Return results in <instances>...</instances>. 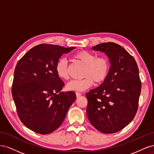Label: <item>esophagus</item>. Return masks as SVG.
<instances>
[{"mask_svg":"<svg viewBox=\"0 0 154 154\" xmlns=\"http://www.w3.org/2000/svg\"><path fill=\"white\" fill-rule=\"evenodd\" d=\"M81 95H82V94L80 93H79V92H77V93H76V97H77V98L79 97H81Z\"/></svg>","mask_w":154,"mask_h":154,"instance_id":"obj_1","label":"esophagus"}]
</instances>
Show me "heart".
<instances>
[{"mask_svg": "<svg viewBox=\"0 0 154 154\" xmlns=\"http://www.w3.org/2000/svg\"><path fill=\"white\" fill-rule=\"evenodd\" d=\"M75 60L83 64L84 68L80 80H72L66 84L67 90L73 91H83L96 83H101L106 80L110 69V63L105 56L97 57L96 54L86 51H80L73 55ZM57 76L63 80L69 78L68 63L65 59H59L55 67Z\"/></svg>", "mask_w": 154, "mask_h": 154, "instance_id": "1", "label": "heart"}]
</instances>
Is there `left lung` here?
<instances>
[{"label": "left lung", "instance_id": "1", "mask_svg": "<svg viewBox=\"0 0 154 154\" xmlns=\"http://www.w3.org/2000/svg\"><path fill=\"white\" fill-rule=\"evenodd\" d=\"M92 49L105 53L111 66L103 83L86 93L87 116L98 131L112 134L136 115L141 89L139 69L134 58L118 44L103 43Z\"/></svg>", "mask_w": 154, "mask_h": 154}]
</instances>
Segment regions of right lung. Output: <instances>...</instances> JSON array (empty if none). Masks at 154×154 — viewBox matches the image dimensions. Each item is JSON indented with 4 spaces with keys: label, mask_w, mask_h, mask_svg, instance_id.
Wrapping results in <instances>:
<instances>
[{
    "label": "right lung",
    "mask_w": 154,
    "mask_h": 154,
    "mask_svg": "<svg viewBox=\"0 0 154 154\" xmlns=\"http://www.w3.org/2000/svg\"><path fill=\"white\" fill-rule=\"evenodd\" d=\"M75 48L40 44L17 63L12 95L20 120L30 130L41 134L56 131L75 100L73 91H61L64 84L55 70L63 54Z\"/></svg>",
    "instance_id": "1"
}]
</instances>
